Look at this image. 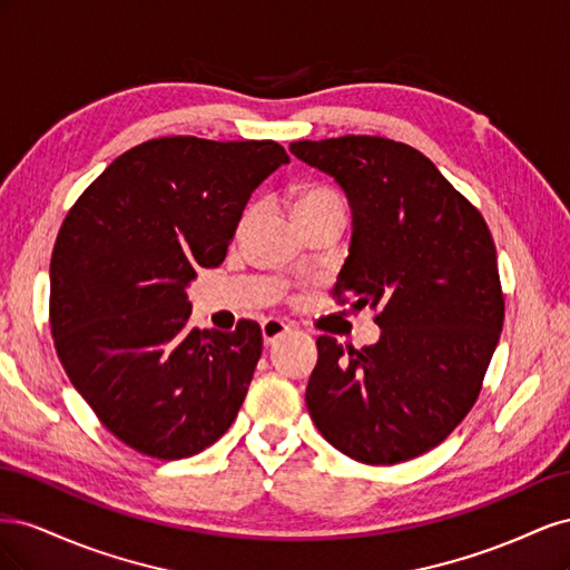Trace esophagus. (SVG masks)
<instances>
[{"instance_id":"esophagus-1","label":"esophagus","mask_w":570,"mask_h":570,"mask_svg":"<svg viewBox=\"0 0 570 570\" xmlns=\"http://www.w3.org/2000/svg\"><path fill=\"white\" fill-rule=\"evenodd\" d=\"M289 333V325L283 323L281 318H266L262 323V335H264V344H275L281 337H285Z\"/></svg>"}]
</instances>
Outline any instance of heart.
I'll return each instance as SVG.
<instances>
[{
  "mask_svg": "<svg viewBox=\"0 0 570 570\" xmlns=\"http://www.w3.org/2000/svg\"><path fill=\"white\" fill-rule=\"evenodd\" d=\"M323 212H342V199L333 193V189L321 185L302 187L295 197V214L297 218H308ZM247 223V216L243 218V226Z\"/></svg>",
  "mask_w": 570,
  "mask_h": 570,
  "instance_id": "heart-1",
  "label": "heart"
}]
</instances>
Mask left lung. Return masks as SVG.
<instances>
[{
  "instance_id": "left-lung-1",
  "label": "left lung",
  "mask_w": 570,
  "mask_h": 570,
  "mask_svg": "<svg viewBox=\"0 0 570 570\" xmlns=\"http://www.w3.org/2000/svg\"><path fill=\"white\" fill-rule=\"evenodd\" d=\"M289 151L333 176L352 206L340 304L373 308L371 347L321 335L306 406L354 461L392 465L433 450L475 404L504 323L485 218L419 149L373 135L299 140Z\"/></svg>"
}]
</instances>
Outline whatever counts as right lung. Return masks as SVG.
Instances as JSON below:
<instances>
[{"label":"right lung","mask_w":570,"mask_h":570,"mask_svg":"<svg viewBox=\"0 0 570 570\" xmlns=\"http://www.w3.org/2000/svg\"><path fill=\"white\" fill-rule=\"evenodd\" d=\"M287 151L273 140L157 137L114 159L66 214L49 266V325L66 375L114 438L174 461L235 421L262 327H189L185 287L216 268L254 189Z\"/></svg>","instance_id":"add662e5"}]
</instances>
